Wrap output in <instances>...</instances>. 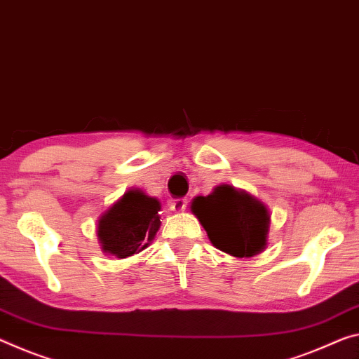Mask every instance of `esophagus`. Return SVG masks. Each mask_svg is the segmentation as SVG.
Wrapping results in <instances>:
<instances>
[{
    "label": "esophagus",
    "instance_id": "34e87169",
    "mask_svg": "<svg viewBox=\"0 0 359 359\" xmlns=\"http://www.w3.org/2000/svg\"><path fill=\"white\" fill-rule=\"evenodd\" d=\"M187 204H189V201H187L185 198H179V200H170L169 208L170 210H174V212H182V210L187 209Z\"/></svg>",
    "mask_w": 359,
    "mask_h": 359
}]
</instances>
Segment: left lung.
I'll list each match as a JSON object with an SVG mask.
<instances>
[{
  "label": "left lung",
  "mask_w": 359,
  "mask_h": 359,
  "mask_svg": "<svg viewBox=\"0 0 359 359\" xmlns=\"http://www.w3.org/2000/svg\"><path fill=\"white\" fill-rule=\"evenodd\" d=\"M191 212L220 251L235 257H252L265 248L270 214L248 193L220 185L209 196L195 198Z\"/></svg>",
  "instance_id": "obj_1"
}]
</instances>
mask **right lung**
Masks as SVG:
<instances>
[{"instance_id":"right-lung-1","label":"right lung","mask_w":359,"mask_h":359,"mask_svg":"<svg viewBox=\"0 0 359 359\" xmlns=\"http://www.w3.org/2000/svg\"><path fill=\"white\" fill-rule=\"evenodd\" d=\"M159 201L140 190H129L99 220L97 236L104 252L126 259L149 246L161 225Z\"/></svg>"}]
</instances>
